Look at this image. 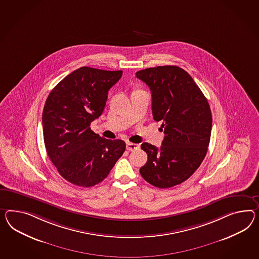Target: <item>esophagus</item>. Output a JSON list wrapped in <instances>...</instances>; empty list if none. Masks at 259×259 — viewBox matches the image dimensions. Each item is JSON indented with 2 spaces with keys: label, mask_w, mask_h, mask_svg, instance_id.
Wrapping results in <instances>:
<instances>
[{
  "label": "esophagus",
  "mask_w": 259,
  "mask_h": 259,
  "mask_svg": "<svg viewBox=\"0 0 259 259\" xmlns=\"http://www.w3.org/2000/svg\"><path fill=\"white\" fill-rule=\"evenodd\" d=\"M139 148V145L137 144H133V143H126V149L128 151H133L135 149H138Z\"/></svg>",
  "instance_id": "1"
}]
</instances>
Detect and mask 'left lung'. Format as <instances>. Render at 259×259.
Wrapping results in <instances>:
<instances>
[{"mask_svg":"<svg viewBox=\"0 0 259 259\" xmlns=\"http://www.w3.org/2000/svg\"><path fill=\"white\" fill-rule=\"evenodd\" d=\"M136 77L150 88L153 118L162 122L164 133L159 148L142 144L147 161L140 174L160 189L179 185L206 157L212 126L210 107L190 74L179 67H149Z\"/></svg>","mask_w":259,"mask_h":259,"instance_id":"left-lung-1","label":"left lung"}]
</instances>
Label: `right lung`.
Wrapping results in <instances>:
<instances>
[{
  "mask_svg": "<svg viewBox=\"0 0 259 259\" xmlns=\"http://www.w3.org/2000/svg\"><path fill=\"white\" fill-rule=\"evenodd\" d=\"M122 73L80 67L47 98L42 113L47 153L60 175L74 185L99 184L126 149L124 141L102 138L90 128L103 113L108 91Z\"/></svg>",
  "mask_w": 259,
  "mask_h": 259,
  "instance_id": "right-lung-1",
  "label": "right lung"
}]
</instances>
